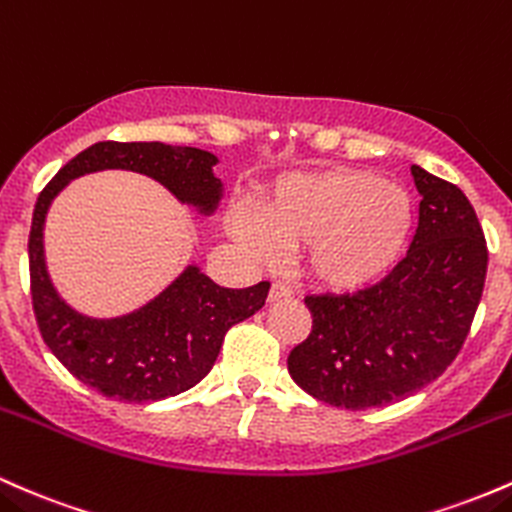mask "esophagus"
<instances>
[{"label":"esophagus","instance_id":"34e87169","mask_svg":"<svg viewBox=\"0 0 512 512\" xmlns=\"http://www.w3.org/2000/svg\"><path fill=\"white\" fill-rule=\"evenodd\" d=\"M287 297H292V287L285 283H273L271 290H268V302L287 300Z\"/></svg>","mask_w":512,"mask_h":512}]
</instances>
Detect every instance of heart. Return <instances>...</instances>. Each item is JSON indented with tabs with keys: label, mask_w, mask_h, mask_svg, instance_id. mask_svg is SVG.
Here are the masks:
<instances>
[{
	"label": "heart",
	"mask_w": 512,
	"mask_h": 512,
	"mask_svg": "<svg viewBox=\"0 0 512 512\" xmlns=\"http://www.w3.org/2000/svg\"><path fill=\"white\" fill-rule=\"evenodd\" d=\"M411 227V195L353 169L285 174L263 191L258 212L241 205L227 212V234L254 261L275 263L285 246L304 244V271L329 290L382 280L404 254Z\"/></svg>",
	"instance_id": "heart-1"
}]
</instances>
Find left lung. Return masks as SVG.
Masks as SVG:
<instances>
[{
  "mask_svg": "<svg viewBox=\"0 0 512 512\" xmlns=\"http://www.w3.org/2000/svg\"><path fill=\"white\" fill-rule=\"evenodd\" d=\"M421 193L416 237L382 283L355 295H312V333L287 355L307 394L365 411L416 394L457 358L484 292L479 217L452 183L411 166Z\"/></svg>",
  "mask_w": 512,
  "mask_h": 512,
  "instance_id": "left-lung-1",
  "label": "left lung"
}]
</instances>
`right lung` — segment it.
Here are the masks:
<instances>
[{
	"label": "right lung",
	"mask_w": 512,
	"mask_h": 512,
	"mask_svg": "<svg viewBox=\"0 0 512 512\" xmlns=\"http://www.w3.org/2000/svg\"><path fill=\"white\" fill-rule=\"evenodd\" d=\"M217 164L215 154L198 147L96 142L62 166L38 195L28 237L38 329L55 358L103 396L152 404L195 387L215 365L229 326L254 317L271 283L232 290L212 283L198 263H188L142 307L120 317H91L72 307L50 278L45 258L50 205L79 176L132 171L157 181L195 215L210 217L225 195Z\"/></svg>",
	"instance_id": "add662e5"
}]
</instances>
